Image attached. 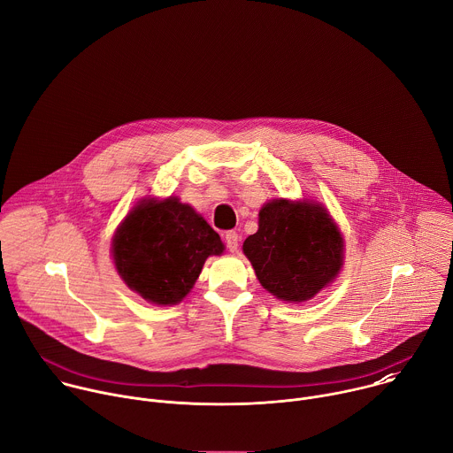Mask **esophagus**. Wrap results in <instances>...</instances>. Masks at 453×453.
<instances>
[{
	"label": "esophagus",
	"instance_id": "1",
	"mask_svg": "<svg viewBox=\"0 0 453 453\" xmlns=\"http://www.w3.org/2000/svg\"><path fill=\"white\" fill-rule=\"evenodd\" d=\"M225 244H226V248H228L232 253L237 251V248H239V234L234 232V230L226 232V234H225Z\"/></svg>",
	"mask_w": 453,
	"mask_h": 453
}]
</instances>
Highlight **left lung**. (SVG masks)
Here are the masks:
<instances>
[{
	"label": "left lung",
	"mask_w": 453,
	"mask_h": 453,
	"mask_svg": "<svg viewBox=\"0 0 453 453\" xmlns=\"http://www.w3.org/2000/svg\"><path fill=\"white\" fill-rule=\"evenodd\" d=\"M242 251L264 289L282 302H307L342 267L344 241L328 211L314 202L273 200Z\"/></svg>",
	"instance_id": "left-lung-1"
}]
</instances>
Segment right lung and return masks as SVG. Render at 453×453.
<instances>
[{"label": "right lung", "instance_id": "obj_1", "mask_svg": "<svg viewBox=\"0 0 453 453\" xmlns=\"http://www.w3.org/2000/svg\"><path fill=\"white\" fill-rule=\"evenodd\" d=\"M223 250L211 225L174 196L137 203L112 239L118 273L132 291L155 305L182 302L207 257Z\"/></svg>", "mask_w": 453, "mask_h": 453}]
</instances>
